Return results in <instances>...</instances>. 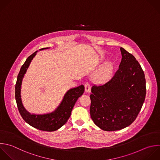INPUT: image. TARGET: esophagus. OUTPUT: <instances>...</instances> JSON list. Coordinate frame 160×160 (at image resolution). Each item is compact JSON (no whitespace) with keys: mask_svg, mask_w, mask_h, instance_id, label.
I'll use <instances>...</instances> for the list:
<instances>
[{"mask_svg":"<svg viewBox=\"0 0 160 160\" xmlns=\"http://www.w3.org/2000/svg\"><path fill=\"white\" fill-rule=\"evenodd\" d=\"M84 88H85V91L86 92H90V91H91V86H90V84L88 82H87L85 84Z\"/></svg>","mask_w":160,"mask_h":160,"instance_id":"obj_1","label":"esophagus"}]
</instances>
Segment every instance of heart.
Wrapping results in <instances>:
<instances>
[{"label": "heart", "instance_id": "obj_1", "mask_svg": "<svg viewBox=\"0 0 160 160\" xmlns=\"http://www.w3.org/2000/svg\"><path fill=\"white\" fill-rule=\"evenodd\" d=\"M113 71V66L112 63L108 62L103 66L98 72L96 79L99 81H104L108 79L112 75Z\"/></svg>", "mask_w": 160, "mask_h": 160}]
</instances>
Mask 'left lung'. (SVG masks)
<instances>
[{"instance_id":"left-lung-1","label":"left lung","mask_w":160,"mask_h":160,"mask_svg":"<svg viewBox=\"0 0 160 160\" xmlns=\"http://www.w3.org/2000/svg\"><path fill=\"white\" fill-rule=\"evenodd\" d=\"M122 59L111 79L92 86L90 115L94 124L111 131L129 126L137 118L146 96L144 72L133 55L120 48Z\"/></svg>"}]
</instances>
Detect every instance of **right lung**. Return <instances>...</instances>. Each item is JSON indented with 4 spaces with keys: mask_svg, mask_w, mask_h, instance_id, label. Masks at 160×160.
Returning <instances> with one entry per match:
<instances>
[{
    "mask_svg": "<svg viewBox=\"0 0 160 160\" xmlns=\"http://www.w3.org/2000/svg\"><path fill=\"white\" fill-rule=\"evenodd\" d=\"M44 49L46 48H42L40 50H43ZM37 52L38 51H36L28 58L24 64L22 66L18 76L15 87L16 103L20 114L27 123L41 131H54L60 128L67 122L71 116V111L76 101L84 93V87L83 85H81L77 88L69 90L66 93L59 106L53 112L43 115L31 114L24 109L22 104L21 98V87L24 75Z\"/></svg>",
    "mask_w": 160,
    "mask_h": 160,
    "instance_id": "add662e5",
    "label": "right lung"
}]
</instances>
